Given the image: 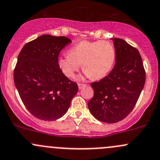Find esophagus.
Masks as SVG:
<instances>
[{
  "label": "esophagus",
  "mask_w": 160,
  "mask_h": 160,
  "mask_svg": "<svg viewBox=\"0 0 160 160\" xmlns=\"http://www.w3.org/2000/svg\"><path fill=\"white\" fill-rule=\"evenodd\" d=\"M78 85V89L79 90L82 89V88H83L84 87L86 86V85H85V84H82V83H79Z\"/></svg>",
  "instance_id": "34e87169"
}]
</instances>
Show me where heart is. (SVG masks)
I'll return each instance as SVG.
<instances>
[{"label": "heart", "mask_w": 160, "mask_h": 160, "mask_svg": "<svg viewBox=\"0 0 160 160\" xmlns=\"http://www.w3.org/2000/svg\"><path fill=\"white\" fill-rule=\"evenodd\" d=\"M116 58L114 45L108 41H83L75 44L69 54L58 59L59 68L68 78H73L82 64L85 75L101 79L112 71Z\"/></svg>", "instance_id": "heart-1"}]
</instances>
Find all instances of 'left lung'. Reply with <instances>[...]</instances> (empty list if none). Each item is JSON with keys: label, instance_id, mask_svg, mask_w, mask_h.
<instances>
[{"label": "left lung", "instance_id": "left-lung-1", "mask_svg": "<svg viewBox=\"0 0 160 160\" xmlns=\"http://www.w3.org/2000/svg\"><path fill=\"white\" fill-rule=\"evenodd\" d=\"M116 64L109 74L91 86L93 98L88 102L92 116L99 121L115 123L133 109L146 82V72L139 51L121 38H112Z\"/></svg>", "mask_w": 160, "mask_h": 160}]
</instances>
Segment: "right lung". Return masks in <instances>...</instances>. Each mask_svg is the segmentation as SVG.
Returning <instances> with one entry per match:
<instances>
[{"instance_id": "1", "label": "right lung", "mask_w": 160, "mask_h": 160, "mask_svg": "<svg viewBox=\"0 0 160 160\" xmlns=\"http://www.w3.org/2000/svg\"><path fill=\"white\" fill-rule=\"evenodd\" d=\"M68 38L43 34L28 42L20 52L14 71V85L24 106L36 118L54 121L68 111L78 91L58 67L61 51Z\"/></svg>"}]
</instances>
